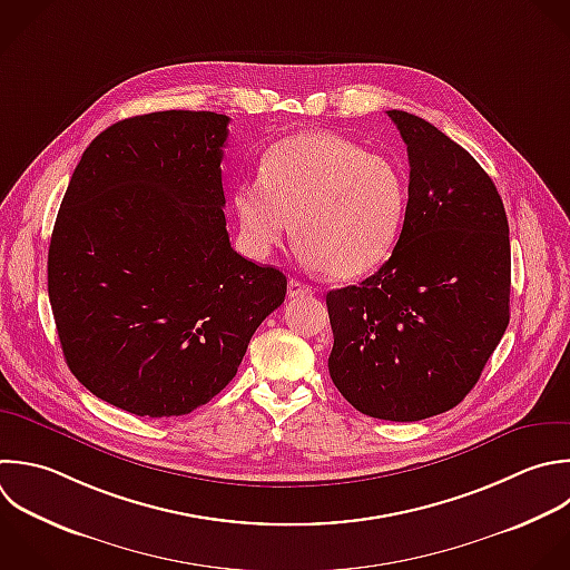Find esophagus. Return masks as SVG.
<instances>
[{
  "instance_id": "1",
  "label": "esophagus",
  "mask_w": 570,
  "mask_h": 570,
  "mask_svg": "<svg viewBox=\"0 0 570 570\" xmlns=\"http://www.w3.org/2000/svg\"><path fill=\"white\" fill-rule=\"evenodd\" d=\"M312 294H314V287L307 285V283H301V281H296V278H292V281L287 283V296H289V298L312 296Z\"/></svg>"
}]
</instances>
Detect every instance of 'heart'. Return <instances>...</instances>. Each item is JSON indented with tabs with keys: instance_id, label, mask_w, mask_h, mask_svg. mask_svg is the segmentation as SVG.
<instances>
[{
	"instance_id": "obj_1",
	"label": "heart",
	"mask_w": 570,
	"mask_h": 570,
	"mask_svg": "<svg viewBox=\"0 0 570 570\" xmlns=\"http://www.w3.org/2000/svg\"><path fill=\"white\" fill-rule=\"evenodd\" d=\"M234 209L252 256L265 258L296 229L307 265L352 281L394 252L407 212V180L387 156L307 131L265 154L258 183L236 187Z\"/></svg>"
}]
</instances>
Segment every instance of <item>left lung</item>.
<instances>
[{"label": "left lung", "mask_w": 570, "mask_h": 570, "mask_svg": "<svg viewBox=\"0 0 570 570\" xmlns=\"http://www.w3.org/2000/svg\"><path fill=\"white\" fill-rule=\"evenodd\" d=\"M410 160L392 256L325 298L338 392L363 414L421 421L474 387L510 321L503 203L479 163L436 127L387 111Z\"/></svg>", "instance_id": "1"}]
</instances>
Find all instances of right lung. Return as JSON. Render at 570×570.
Listing matches in <instances>:
<instances>
[{
	"instance_id": "obj_1",
	"label": "right lung",
	"mask_w": 570,
	"mask_h": 570,
	"mask_svg": "<svg viewBox=\"0 0 570 570\" xmlns=\"http://www.w3.org/2000/svg\"><path fill=\"white\" fill-rule=\"evenodd\" d=\"M227 125L212 111L111 125L82 154L58 212L49 298L67 365L138 416L212 401L285 301V274L229 243Z\"/></svg>"
}]
</instances>
